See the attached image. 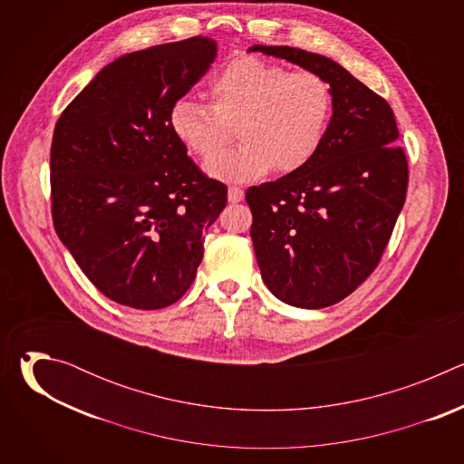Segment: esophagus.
<instances>
[{
	"label": "esophagus",
	"instance_id": "34e87169",
	"mask_svg": "<svg viewBox=\"0 0 464 464\" xmlns=\"http://www.w3.org/2000/svg\"><path fill=\"white\" fill-rule=\"evenodd\" d=\"M227 200L231 204H238L244 200V190L240 187H229L227 188Z\"/></svg>",
	"mask_w": 464,
	"mask_h": 464
}]
</instances>
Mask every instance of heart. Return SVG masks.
<instances>
[{"label":"heart","instance_id":"1","mask_svg":"<svg viewBox=\"0 0 464 464\" xmlns=\"http://www.w3.org/2000/svg\"><path fill=\"white\" fill-rule=\"evenodd\" d=\"M209 106L178 99L169 110L174 138L208 160L235 127L241 145L206 163L211 178L253 181L272 169L290 174L314 160L333 115V92L312 72L290 73L253 56L231 60L208 82Z\"/></svg>","mask_w":464,"mask_h":464}]
</instances>
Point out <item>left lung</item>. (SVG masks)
Returning <instances> with one entry per match:
<instances>
[{
    "label": "left lung",
    "mask_w": 464,
    "mask_h": 464,
    "mask_svg": "<svg viewBox=\"0 0 464 464\" xmlns=\"http://www.w3.org/2000/svg\"><path fill=\"white\" fill-rule=\"evenodd\" d=\"M323 77L333 92L321 149L310 163L249 187L251 240L268 290L297 308H324L376 268L408 190V160L391 106L343 65L288 45H253Z\"/></svg>",
    "instance_id": "left-lung-1"
}]
</instances>
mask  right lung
Instances as JSON below:
<instances>
[{"label": "right lung", "mask_w": 464, "mask_h": 464, "mask_svg": "<svg viewBox=\"0 0 464 464\" xmlns=\"http://www.w3.org/2000/svg\"><path fill=\"white\" fill-rule=\"evenodd\" d=\"M194 36L119 56L70 102L51 145L53 224L108 299L138 310L176 303L204 256L227 187L200 172L169 110L217 58Z\"/></svg>", "instance_id": "right-lung-1"}]
</instances>
